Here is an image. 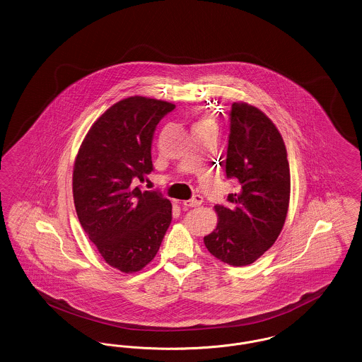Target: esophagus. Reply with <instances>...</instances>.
<instances>
[{
	"label": "esophagus",
	"instance_id": "esophagus-1",
	"mask_svg": "<svg viewBox=\"0 0 362 362\" xmlns=\"http://www.w3.org/2000/svg\"><path fill=\"white\" fill-rule=\"evenodd\" d=\"M202 202H204L202 197H201V195H195L192 199H189V201H185V202H183V205L186 207H197L201 206V205H202Z\"/></svg>",
	"mask_w": 362,
	"mask_h": 362
}]
</instances>
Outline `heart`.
Masks as SVG:
<instances>
[{"mask_svg":"<svg viewBox=\"0 0 362 362\" xmlns=\"http://www.w3.org/2000/svg\"><path fill=\"white\" fill-rule=\"evenodd\" d=\"M205 124H209L206 121H199L197 123V126H205Z\"/></svg>","mask_w":362,"mask_h":362,"instance_id":"1","label":"heart"}]
</instances>
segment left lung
Masks as SVG:
<instances>
[{
  "label": "left lung",
  "mask_w": 362,
  "mask_h": 362,
  "mask_svg": "<svg viewBox=\"0 0 362 362\" xmlns=\"http://www.w3.org/2000/svg\"><path fill=\"white\" fill-rule=\"evenodd\" d=\"M225 173L239 180V189L228 195V206H214L217 226L204 243L211 255L240 267L276 243L291 199L285 142L273 121L251 104H232Z\"/></svg>",
  "instance_id": "1"
}]
</instances>
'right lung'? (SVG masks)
Here are the masks:
<instances>
[{
  "label": "right lung",
  "instance_id": "right-lung-1",
  "mask_svg": "<svg viewBox=\"0 0 362 362\" xmlns=\"http://www.w3.org/2000/svg\"><path fill=\"white\" fill-rule=\"evenodd\" d=\"M175 104L130 96L112 104L88 130L73 167V199L80 224L107 264L132 274L151 263L171 224L173 205L141 191L153 170L157 123Z\"/></svg>",
  "mask_w": 362,
  "mask_h": 362
}]
</instances>
